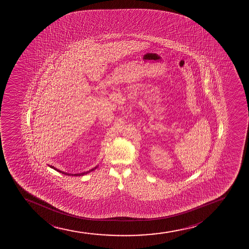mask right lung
Here are the masks:
<instances>
[{
	"mask_svg": "<svg viewBox=\"0 0 249 249\" xmlns=\"http://www.w3.org/2000/svg\"><path fill=\"white\" fill-rule=\"evenodd\" d=\"M49 166L50 167L52 168V169H53V170H55V171H59V173L64 174V175H66V176H84V175H86V174L89 173V172H91V171H94V170H96L97 169V167H98V165L96 166V167L92 168V169H91V170H89V171H86V172H83V173H79V174H70V173H67V172H64V171H59V170H58L57 168L53 167V166H52V165H49Z\"/></svg>",
	"mask_w": 249,
	"mask_h": 249,
	"instance_id": "right-lung-1",
	"label": "right lung"
}]
</instances>
